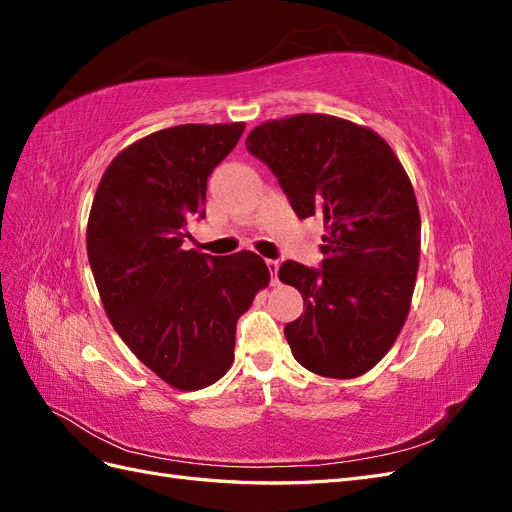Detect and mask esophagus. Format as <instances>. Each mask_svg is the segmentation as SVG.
Listing matches in <instances>:
<instances>
[{
	"label": "esophagus",
	"mask_w": 512,
	"mask_h": 512,
	"mask_svg": "<svg viewBox=\"0 0 512 512\" xmlns=\"http://www.w3.org/2000/svg\"><path fill=\"white\" fill-rule=\"evenodd\" d=\"M267 267L271 271V284H277V271H280V260H267Z\"/></svg>",
	"instance_id": "obj_1"
}]
</instances>
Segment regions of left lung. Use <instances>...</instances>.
Here are the masks:
<instances>
[{
	"label": "left lung",
	"instance_id": "8db88e82",
	"mask_svg": "<svg viewBox=\"0 0 512 512\" xmlns=\"http://www.w3.org/2000/svg\"><path fill=\"white\" fill-rule=\"evenodd\" d=\"M247 151L280 181L299 220L322 215V265L286 260L280 280L305 312L284 335L292 356L324 378H356L391 350L410 312L421 215L404 166L374 130L333 115L256 126Z\"/></svg>",
	"mask_w": 512,
	"mask_h": 512
}]
</instances>
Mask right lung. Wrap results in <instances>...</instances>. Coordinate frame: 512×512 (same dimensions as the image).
I'll return each mask as SVG.
<instances>
[{
	"label": "right lung",
	"mask_w": 512,
	"mask_h": 512,
	"mask_svg": "<svg viewBox=\"0 0 512 512\" xmlns=\"http://www.w3.org/2000/svg\"><path fill=\"white\" fill-rule=\"evenodd\" d=\"M243 123H185L123 149L100 179L87 256L104 312L126 346L179 391L220 380L235 361L237 320L271 280L254 252L183 250L205 218L207 179Z\"/></svg>",
	"instance_id": "right-lung-1"
}]
</instances>
